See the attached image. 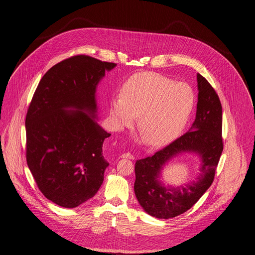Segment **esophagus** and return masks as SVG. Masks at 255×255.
Returning a JSON list of instances; mask_svg holds the SVG:
<instances>
[{"mask_svg":"<svg viewBox=\"0 0 255 255\" xmlns=\"http://www.w3.org/2000/svg\"><path fill=\"white\" fill-rule=\"evenodd\" d=\"M120 157H121V158H129V159H134V158H135L134 155L131 154V153H129V152H126V153L121 154Z\"/></svg>","mask_w":255,"mask_h":255,"instance_id":"esophagus-1","label":"esophagus"}]
</instances>
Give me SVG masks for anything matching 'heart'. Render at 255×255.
Here are the masks:
<instances>
[{
	"instance_id": "obj_1",
	"label": "heart",
	"mask_w": 255,
	"mask_h": 255,
	"mask_svg": "<svg viewBox=\"0 0 255 255\" xmlns=\"http://www.w3.org/2000/svg\"><path fill=\"white\" fill-rule=\"evenodd\" d=\"M196 96L191 86L158 73L133 75L122 88V96L111 101L115 129L131 126L138 116L143 141L160 146L180 136L193 113Z\"/></svg>"
}]
</instances>
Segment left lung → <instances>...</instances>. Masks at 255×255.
Instances as JSON below:
<instances>
[{"mask_svg": "<svg viewBox=\"0 0 255 255\" xmlns=\"http://www.w3.org/2000/svg\"><path fill=\"white\" fill-rule=\"evenodd\" d=\"M198 79L196 119L190 130L164 148L136 161L134 191L143 210L159 219H169L189 210L211 186L223 151L222 106L218 95L200 74ZM182 152L197 153L201 173L192 181L174 188L160 181L161 170Z\"/></svg>", "mask_w": 255, "mask_h": 255, "instance_id": "1", "label": "left lung"}]
</instances>
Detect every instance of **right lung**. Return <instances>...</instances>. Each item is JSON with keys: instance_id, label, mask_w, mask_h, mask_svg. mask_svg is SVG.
I'll use <instances>...</instances> for the list:
<instances>
[{"instance_id": "1", "label": "right lung", "mask_w": 255, "mask_h": 255, "mask_svg": "<svg viewBox=\"0 0 255 255\" xmlns=\"http://www.w3.org/2000/svg\"><path fill=\"white\" fill-rule=\"evenodd\" d=\"M116 63L79 55L58 62L41 79L25 119L26 160L42 194L74 208L93 198L109 162L111 136L97 122L96 92Z\"/></svg>"}]
</instances>
